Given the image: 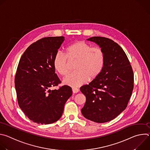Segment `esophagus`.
Instances as JSON below:
<instances>
[{"instance_id":"obj_1","label":"esophagus","mask_w":150,"mask_h":150,"mask_svg":"<svg viewBox=\"0 0 150 150\" xmlns=\"http://www.w3.org/2000/svg\"><path fill=\"white\" fill-rule=\"evenodd\" d=\"M79 89H78V88H72V92H73V93H78L79 92Z\"/></svg>"}]
</instances>
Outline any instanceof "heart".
<instances>
[{
	"mask_svg": "<svg viewBox=\"0 0 150 150\" xmlns=\"http://www.w3.org/2000/svg\"><path fill=\"white\" fill-rule=\"evenodd\" d=\"M105 56L101 48L93 46L85 41H77L66 50V55L60 51L56 53L53 65L58 73L65 76L69 72V61H76L75 72L63 79V83L76 88L95 79L101 72Z\"/></svg>",
	"mask_w": 150,
	"mask_h": 150,
	"instance_id": "heart-1",
	"label": "heart"
}]
</instances>
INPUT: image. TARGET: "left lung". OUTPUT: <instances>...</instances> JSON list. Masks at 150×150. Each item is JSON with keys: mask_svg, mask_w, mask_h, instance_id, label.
Masks as SVG:
<instances>
[{"mask_svg": "<svg viewBox=\"0 0 150 150\" xmlns=\"http://www.w3.org/2000/svg\"><path fill=\"white\" fill-rule=\"evenodd\" d=\"M87 40L100 46L105 59L98 76L80 88L86 97L81 112L88 120L104 123L114 119L126 108L134 89V72L125 52L117 42L103 37Z\"/></svg>", "mask_w": 150, "mask_h": 150, "instance_id": "left-lung-1", "label": "left lung"}]
</instances>
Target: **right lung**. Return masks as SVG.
<instances>
[{
    "mask_svg": "<svg viewBox=\"0 0 150 150\" xmlns=\"http://www.w3.org/2000/svg\"><path fill=\"white\" fill-rule=\"evenodd\" d=\"M65 37H47L31 44L21 56L15 77L18 103L25 115L38 124H50L62 115L72 96L68 85L51 90L61 83L55 74L54 56Z\"/></svg>",
    "mask_w": 150,
    "mask_h": 150,
    "instance_id": "add662e5",
    "label": "right lung"
}]
</instances>
